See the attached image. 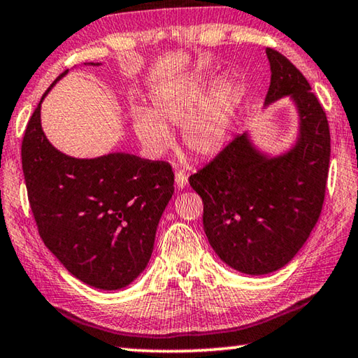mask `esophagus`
I'll return each instance as SVG.
<instances>
[{
    "label": "esophagus",
    "instance_id": "1",
    "mask_svg": "<svg viewBox=\"0 0 358 358\" xmlns=\"http://www.w3.org/2000/svg\"><path fill=\"white\" fill-rule=\"evenodd\" d=\"M175 183H177V186L183 189V187L187 186V175L181 171L175 172Z\"/></svg>",
    "mask_w": 358,
    "mask_h": 358
}]
</instances>
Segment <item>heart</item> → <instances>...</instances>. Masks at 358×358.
Wrapping results in <instances>:
<instances>
[{
	"label": "heart",
	"instance_id": "obj_1",
	"mask_svg": "<svg viewBox=\"0 0 358 358\" xmlns=\"http://www.w3.org/2000/svg\"><path fill=\"white\" fill-rule=\"evenodd\" d=\"M235 106L232 82L221 80L210 90L208 77L191 74L157 90L148 110L132 112V128L150 153L162 155L172 145L171 128L185 124V147L199 157H213L226 147Z\"/></svg>",
	"mask_w": 358,
	"mask_h": 358
}]
</instances>
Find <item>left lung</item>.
Here are the masks:
<instances>
[{
    "label": "left lung",
    "instance_id": "8db88e82",
    "mask_svg": "<svg viewBox=\"0 0 358 358\" xmlns=\"http://www.w3.org/2000/svg\"><path fill=\"white\" fill-rule=\"evenodd\" d=\"M271 82L265 106L284 96L300 117L295 147L268 157L237 136L189 177L203 202V229L224 262L246 275L282 268L310 237L322 211L330 164L327 115L305 76L266 48Z\"/></svg>",
    "mask_w": 358,
    "mask_h": 358
}]
</instances>
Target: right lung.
I'll return each instance as SVG.
<instances>
[{"label": "right lung", "instance_id": "right-lung-1", "mask_svg": "<svg viewBox=\"0 0 358 358\" xmlns=\"http://www.w3.org/2000/svg\"><path fill=\"white\" fill-rule=\"evenodd\" d=\"M41 102L22 141V169L41 238L77 280L102 290L126 287L153 252L156 227L173 194L172 166L126 153L66 156L41 128Z\"/></svg>", "mask_w": 358, "mask_h": 358}]
</instances>
